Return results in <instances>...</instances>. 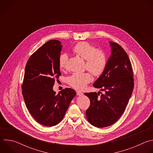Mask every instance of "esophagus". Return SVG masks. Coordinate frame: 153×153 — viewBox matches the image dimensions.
<instances>
[{
  "label": "esophagus",
  "mask_w": 153,
  "mask_h": 153,
  "mask_svg": "<svg viewBox=\"0 0 153 153\" xmlns=\"http://www.w3.org/2000/svg\"><path fill=\"white\" fill-rule=\"evenodd\" d=\"M76 93H77V96H83V93H82V92H80V91H76Z\"/></svg>",
  "instance_id": "obj_1"
}]
</instances>
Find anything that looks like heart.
<instances>
[{
	"instance_id": "heart-1",
	"label": "heart",
	"mask_w": 153,
	"mask_h": 153,
	"mask_svg": "<svg viewBox=\"0 0 153 153\" xmlns=\"http://www.w3.org/2000/svg\"><path fill=\"white\" fill-rule=\"evenodd\" d=\"M73 52L85 60V68L88 70L93 76L99 77L105 71L107 65L106 54L103 51L97 49L91 43L87 42H79L73 48ZM67 62V55L65 53L61 54L59 58L60 68H65ZM91 74L88 72L74 73L68 78V83L74 89L81 90L91 81Z\"/></svg>"
}]
</instances>
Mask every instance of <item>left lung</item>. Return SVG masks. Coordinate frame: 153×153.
<instances>
[{
  "label": "left lung",
  "instance_id": "left-lung-1",
  "mask_svg": "<svg viewBox=\"0 0 153 153\" xmlns=\"http://www.w3.org/2000/svg\"><path fill=\"white\" fill-rule=\"evenodd\" d=\"M111 56L103 73L94 83L95 88L104 91L85 93L90 100L86 111L87 120L93 126L103 128L116 122L123 113L134 88L132 65L123 48L110 42Z\"/></svg>",
  "mask_w": 153,
  "mask_h": 153
}]
</instances>
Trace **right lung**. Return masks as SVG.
I'll list each match as a JSON object with an SVG mask.
<instances>
[{"mask_svg":"<svg viewBox=\"0 0 153 153\" xmlns=\"http://www.w3.org/2000/svg\"><path fill=\"white\" fill-rule=\"evenodd\" d=\"M60 42L50 40L39 48L26 64L22 89L26 106L39 123L46 126L58 124L63 118L76 91L66 88L56 94L53 90L61 76L59 58Z\"/></svg>","mask_w":153,"mask_h":153,"instance_id":"right-lung-1","label":"right lung"}]
</instances>
